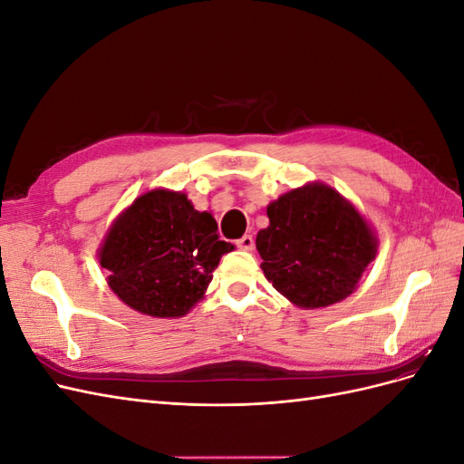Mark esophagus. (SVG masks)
<instances>
[{"instance_id":"34e87169","label":"esophagus","mask_w":464,"mask_h":464,"mask_svg":"<svg viewBox=\"0 0 464 464\" xmlns=\"http://www.w3.org/2000/svg\"><path fill=\"white\" fill-rule=\"evenodd\" d=\"M236 246L240 247V249H244V251H251L256 247V240H254V236H249V234H246V236H242L240 240L236 242Z\"/></svg>"}]
</instances>
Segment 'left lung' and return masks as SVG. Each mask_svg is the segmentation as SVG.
Returning <instances> with one entry per match:
<instances>
[{
    "label": "left lung",
    "instance_id": "obj_1",
    "mask_svg": "<svg viewBox=\"0 0 464 464\" xmlns=\"http://www.w3.org/2000/svg\"><path fill=\"white\" fill-rule=\"evenodd\" d=\"M266 217L269 227L256 237L263 275L302 310L343 302L377 256L368 218L321 181L283 193Z\"/></svg>",
    "mask_w": 464,
    "mask_h": 464
}]
</instances>
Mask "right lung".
<instances>
[{
    "instance_id": "add662e5",
    "label": "right lung",
    "mask_w": 464,
    "mask_h": 464,
    "mask_svg": "<svg viewBox=\"0 0 464 464\" xmlns=\"http://www.w3.org/2000/svg\"><path fill=\"white\" fill-rule=\"evenodd\" d=\"M232 249L218 237L213 215L199 213L184 191L157 188L121 210L96 256L125 305L178 319L205 298L220 257Z\"/></svg>"
}]
</instances>
